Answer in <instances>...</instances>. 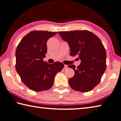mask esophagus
<instances>
[{"label": "esophagus", "mask_w": 121, "mask_h": 121, "mask_svg": "<svg viewBox=\"0 0 121 121\" xmlns=\"http://www.w3.org/2000/svg\"><path fill=\"white\" fill-rule=\"evenodd\" d=\"M68 65H65V67H64V69H68Z\"/></svg>", "instance_id": "esophagus-1"}]
</instances>
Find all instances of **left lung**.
Returning <instances> with one entry per match:
<instances>
[{"instance_id":"obj_1","label":"left lung","mask_w":121,"mask_h":121,"mask_svg":"<svg viewBox=\"0 0 121 121\" xmlns=\"http://www.w3.org/2000/svg\"><path fill=\"white\" fill-rule=\"evenodd\" d=\"M61 38L68 42L70 56H77L81 61L75 67L69 65L74 71V75L69 79V84L75 91L87 92L100 83L106 68V54L101 40L88 30L59 31Z\"/></svg>"}]
</instances>
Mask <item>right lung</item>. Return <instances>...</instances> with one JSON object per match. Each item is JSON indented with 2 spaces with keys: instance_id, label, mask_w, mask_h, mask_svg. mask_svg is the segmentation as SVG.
Masks as SVG:
<instances>
[{
  "instance_id": "obj_1",
  "label": "right lung",
  "mask_w": 121,
  "mask_h": 121,
  "mask_svg": "<svg viewBox=\"0 0 121 121\" xmlns=\"http://www.w3.org/2000/svg\"><path fill=\"white\" fill-rule=\"evenodd\" d=\"M57 32L35 30L21 39L16 51V69L21 81L35 92L46 91L53 86L54 77L64 65L49 64L43 58L47 52V42Z\"/></svg>"
}]
</instances>
